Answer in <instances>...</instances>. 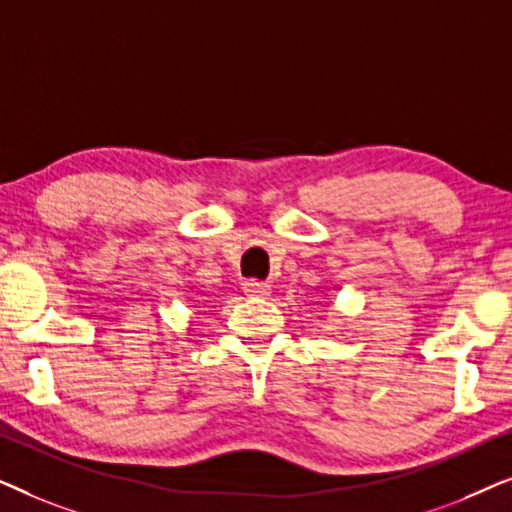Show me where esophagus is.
<instances>
[{"label": "esophagus", "instance_id": "1", "mask_svg": "<svg viewBox=\"0 0 512 512\" xmlns=\"http://www.w3.org/2000/svg\"><path fill=\"white\" fill-rule=\"evenodd\" d=\"M242 291L247 293L249 298H265V296H270V284L258 282V279H247V282L242 284Z\"/></svg>", "mask_w": 512, "mask_h": 512}]
</instances>
